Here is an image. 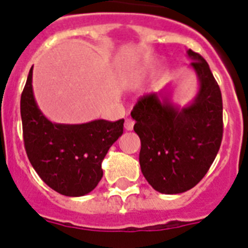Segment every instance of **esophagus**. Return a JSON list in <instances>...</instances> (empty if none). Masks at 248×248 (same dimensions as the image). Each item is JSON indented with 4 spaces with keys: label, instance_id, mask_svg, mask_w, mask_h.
Here are the masks:
<instances>
[{
    "label": "esophagus",
    "instance_id": "esophagus-1",
    "mask_svg": "<svg viewBox=\"0 0 248 248\" xmlns=\"http://www.w3.org/2000/svg\"><path fill=\"white\" fill-rule=\"evenodd\" d=\"M124 128H125V130H128V131L133 130V128H134V120L126 119L125 124H124Z\"/></svg>",
    "mask_w": 248,
    "mask_h": 248
}]
</instances>
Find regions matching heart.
<instances>
[{"instance_id":"obj_1","label":"heart","mask_w":248,"mask_h":248,"mask_svg":"<svg viewBox=\"0 0 248 248\" xmlns=\"http://www.w3.org/2000/svg\"><path fill=\"white\" fill-rule=\"evenodd\" d=\"M146 71L145 69H140V71L134 72V73H131L128 78V85L130 88H135L139 84H141L144 79H145L146 77Z\"/></svg>"}]
</instances>
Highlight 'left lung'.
Listing matches in <instances>:
<instances>
[{"instance_id":"1","label":"left lung","mask_w":248,"mask_h":248,"mask_svg":"<svg viewBox=\"0 0 248 248\" xmlns=\"http://www.w3.org/2000/svg\"><path fill=\"white\" fill-rule=\"evenodd\" d=\"M186 54L199 82L194 99L184 107L175 104L168 84L140 98L131 111L141 141V172L153 189L166 195L181 194L200 183L222 140L220 87L200 54L191 49Z\"/></svg>"}]
</instances>
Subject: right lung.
Masks as SVG:
<instances>
[{"label":"right lung","instance_id":"right-lung-1","mask_svg":"<svg viewBox=\"0 0 248 248\" xmlns=\"http://www.w3.org/2000/svg\"><path fill=\"white\" fill-rule=\"evenodd\" d=\"M33 67L21 95V118L27 156L39 177L64 196H84L103 177L102 163L123 134L124 119L83 124L52 123L38 108L32 87Z\"/></svg>","mask_w":248,"mask_h":248}]
</instances>
